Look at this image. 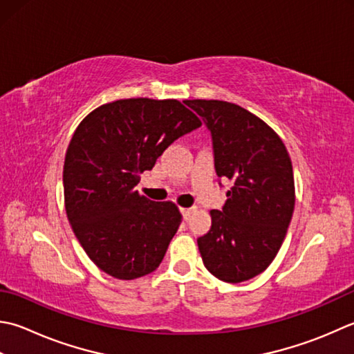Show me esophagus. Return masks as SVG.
Here are the masks:
<instances>
[{
	"mask_svg": "<svg viewBox=\"0 0 354 354\" xmlns=\"http://www.w3.org/2000/svg\"><path fill=\"white\" fill-rule=\"evenodd\" d=\"M193 212H195V209H185V207H183V209H181V213H183V216H184L185 221L190 219Z\"/></svg>",
	"mask_w": 354,
	"mask_h": 354,
	"instance_id": "esophagus-1",
	"label": "esophagus"
}]
</instances>
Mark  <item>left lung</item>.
<instances>
[{"instance_id":"1","label":"left lung","mask_w":354,"mask_h":354,"mask_svg":"<svg viewBox=\"0 0 354 354\" xmlns=\"http://www.w3.org/2000/svg\"><path fill=\"white\" fill-rule=\"evenodd\" d=\"M212 133L214 169L233 187L212 228L198 238L205 268L230 283L254 278L272 264L295 210L288 151L276 131L248 110L218 100H190Z\"/></svg>"}]
</instances>
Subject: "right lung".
<instances>
[{"label": "right lung", "mask_w": 354, "mask_h": 354, "mask_svg": "<svg viewBox=\"0 0 354 354\" xmlns=\"http://www.w3.org/2000/svg\"><path fill=\"white\" fill-rule=\"evenodd\" d=\"M178 100H118L76 127L62 170L66 213L95 266L116 279H136L161 264L183 216L165 201L135 190L140 175L201 120Z\"/></svg>", "instance_id": "1"}]
</instances>
